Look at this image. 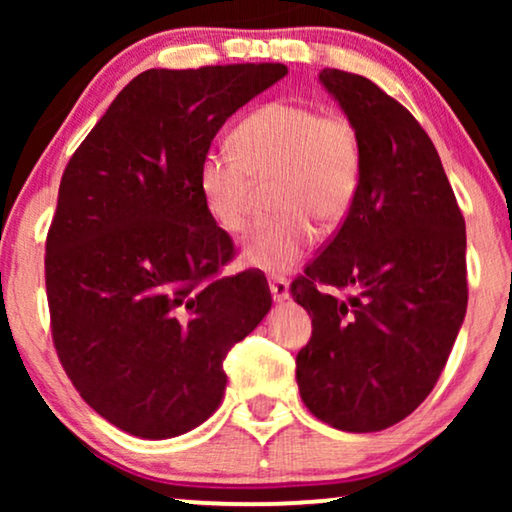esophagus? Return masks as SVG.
Listing matches in <instances>:
<instances>
[{
	"instance_id": "34e87169",
	"label": "esophagus",
	"mask_w": 512,
	"mask_h": 512,
	"mask_svg": "<svg viewBox=\"0 0 512 512\" xmlns=\"http://www.w3.org/2000/svg\"><path fill=\"white\" fill-rule=\"evenodd\" d=\"M270 291H272V298H275L277 303H284V300L291 298L289 282H286V279H282V277L270 279Z\"/></svg>"
}]
</instances>
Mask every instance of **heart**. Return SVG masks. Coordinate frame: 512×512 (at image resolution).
<instances>
[{"label":"heart","mask_w":512,"mask_h":512,"mask_svg":"<svg viewBox=\"0 0 512 512\" xmlns=\"http://www.w3.org/2000/svg\"><path fill=\"white\" fill-rule=\"evenodd\" d=\"M359 130L340 111L307 102H268L233 132V149H209L198 186L214 223L240 233L254 214L256 181L275 179L272 207L242 242V261L268 275H284L312 247L317 230L340 223L361 186Z\"/></svg>","instance_id":"heart-1"}]
</instances>
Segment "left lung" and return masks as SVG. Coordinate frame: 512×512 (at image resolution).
I'll return each instance as SVG.
<instances>
[{"instance_id":"left-lung-1","label":"left lung","mask_w":512,"mask_h":512,"mask_svg":"<svg viewBox=\"0 0 512 512\" xmlns=\"http://www.w3.org/2000/svg\"><path fill=\"white\" fill-rule=\"evenodd\" d=\"M319 83L359 130L363 170L340 230L291 284L312 317L296 380L314 417L370 433L408 417L443 373L466 317V223L436 146L403 104L340 69Z\"/></svg>"}]
</instances>
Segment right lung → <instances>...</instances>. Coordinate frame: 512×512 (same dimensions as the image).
Returning <instances> with one entry per match:
<instances>
[{
    "label": "right lung",
    "instance_id": "add662e5",
    "mask_svg": "<svg viewBox=\"0 0 512 512\" xmlns=\"http://www.w3.org/2000/svg\"><path fill=\"white\" fill-rule=\"evenodd\" d=\"M284 65L149 69L65 167L46 240L60 363L83 401L130 436L165 440L219 410L228 349L270 312L263 275L233 256L198 186L221 125Z\"/></svg>",
    "mask_w": 512,
    "mask_h": 512
}]
</instances>
